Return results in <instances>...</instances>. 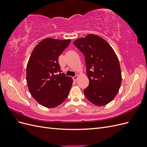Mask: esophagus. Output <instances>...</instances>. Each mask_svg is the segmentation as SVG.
I'll use <instances>...</instances> for the list:
<instances>
[{
  "instance_id": "obj_1",
  "label": "esophagus",
  "mask_w": 147,
  "mask_h": 147,
  "mask_svg": "<svg viewBox=\"0 0 147 147\" xmlns=\"http://www.w3.org/2000/svg\"><path fill=\"white\" fill-rule=\"evenodd\" d=\"M78 75H75V76H74V77H72V78H73V80L74 81H77V79H78Z\"/></svg>"
}]
</instances>
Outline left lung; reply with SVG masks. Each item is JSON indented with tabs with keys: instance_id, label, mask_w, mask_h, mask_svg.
<instances>
[{
	"instance_id": "left-lung-1",
	"label": "left lung",
	"mask_w": 147,
	"mask_h": 147,
	"mask_svg": "<svg viewBox=\"0 0 147 147\" xmlns=\"http://www.w3.org/2000/svg\"><path fill=\"white\" fill-rule=\"evenodd\" d=\"M84 56L90 80L84 90L86 99L97 106L109 104L116 96L121 84V71L113 49L103 38L94 34L75 40Z\"/></svg>"
}]
</instances>
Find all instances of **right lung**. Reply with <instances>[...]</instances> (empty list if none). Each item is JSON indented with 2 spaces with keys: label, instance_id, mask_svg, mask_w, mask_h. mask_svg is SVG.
<instances>
[{
  "label": "right lung",
  "instance_id": "add662e5",
  "mask_svg": "<svg viewBox=\"0 0 147 147\" xmlns=\"http://www.w3.org/2000/svg\"><path fill=\"white\" fill-rule=\"evenodd\" d=\"M70 39H43L35 46L26 69V82L31 96L47 108L56 107L66 99L72 85V78L61 73L60 55Z\"/></svg>",
  "mask_w": 147,
  "mask_h": 147
}]
</instances>
